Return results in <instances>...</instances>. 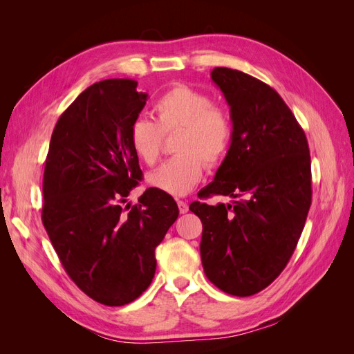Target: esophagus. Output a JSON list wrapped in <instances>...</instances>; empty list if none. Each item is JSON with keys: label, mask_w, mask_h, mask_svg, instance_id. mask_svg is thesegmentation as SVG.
I'll return each mask as SVG.
<instances>
[{"label": "esophagus", "mask_w": 354, "mask_h": 354, "mask_svg": "<svg viewBox=\"0 0 354 354\" xmlns=\"http://www.w3.org/2000/svg\"><path fill=\"white\" fill-rule=\"evenodd\" d=\"M177 205H178L180 214H186L189 211V205H187V202H185V201H178Z\"/></svg>", "instance_id": "esophagus-1"}]
</instances>
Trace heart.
Masks as SVG:
<instances>
[{"instance_id": "heart-1", "label": "heart", "mask_w": 354, "mask_h": 354, "mask_svg": "<svg viewBox=\"0 0 354 354\" xmlns=\"http://www.w3.org/2000/svg\"><path fill=\"white\" fill-rule=\"evenodd\" d=\"M153 112L156 121H133L128 134L131 149L147 167H153L162 152L164 134L178 131L177 155L149 176V183L168 195L185 196L198 186L205 164L218 167L226 158L233 138L230 115L208 94L183 84L160 95Z\"/></svg>"}]
</instances>
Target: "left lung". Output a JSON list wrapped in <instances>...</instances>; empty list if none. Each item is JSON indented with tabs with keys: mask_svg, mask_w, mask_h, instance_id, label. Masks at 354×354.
Returning <instances> with one entry per match:
<instances>
[{
	"mask_svg": "<svg viewBox=\"0 0 354 354\" xmlns=\"http://www.w3.org/2000/svg\"><path fill=\"white\" fill-rule=\"evenodd\" d=\"M211 80L230 106L233 138L201 196L232 203L189 209L202 221L201 260L221 291L250 297L282 273L312 205V167L303 128L270 85L248 73L216 68Z\"/></svg>",
	"mask_w": 354,
	"mask_h": 354,
	"instance_id": "1",
	"label": "left lung"
}]
</instances>
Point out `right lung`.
<instances>
[{
	"label": "right lung",
	"mask_w": 354,
	"mask_h": 354,
	"mask_svg": "<svg viewBox=\"0 0 354 354\" xmlns=\"http://www.w3.org/2000/svg\"><path fill=\"white\" fill-rule=\"evenodd\" d=\"M146 100L134 80L90 85L59 118L44 165L42 224L53 248L81 291L111 307L151 285L155 248L178 217L156 187L122 207L143 176L128 134Z\"/></svg>",
	"instance_id": "1"
}]
</instances>
